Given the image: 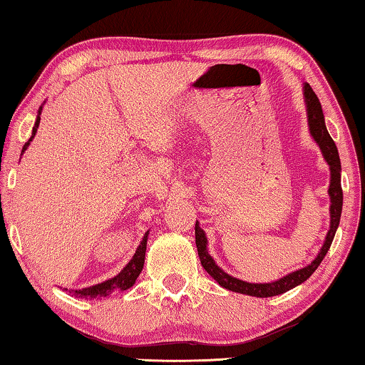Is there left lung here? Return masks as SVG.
I'll return each mask as SVG.
<instances>
[{
  "label": "left lung",
  "mask_w": 365,
  "mask_h": 365,
  "mask_svg": "<svg viewBox=\"0 0 365 365\" xmlns=\"http://www.w3.org/2000/svg\"><path fill=\"white\" fill-rule=\"evenodd\" d=\"M304 97H306V106H307V120H309V130L311 135L314 137L317 145L322 150L326 162L329 163L331 168V185H329V197H331V228L327 232L326 241L322 245L321 253L317 255V258L312 261L309 266H304L302 269H297L294 273H289L284 278H281L274 283H264V284H255V283H246V281L236 279L233 276L225 273L222 268H218L215 264L212 256L207 251V236H205L203 230L198 227V222L195 223V243H197L198 256L202 261V266L205 271L217 281L220 286L227 287L230 291L241 292V294L256 296V297H271L283 294V292L292 289V287L304 283L309 276L317 269V266L321 264V261L324 259L327 250L331 248L332 240H334L336 230L339 227V220H341L342 212V187H341V160H339V153L334 140H332L329 132L326 129L324 124V114H322L321 102L314 94V91L311 89L309 84L304 86Z\"/></svg>",
  "instance_id": "1"
}]
</instances>
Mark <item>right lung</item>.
I'll return each mask as SVG.
<instances>
[{
    "instance_id": "obj_1",
    "label": "right lung",
    "mask_w": 365,
    "mask_h": 365,
    "mask_svg": "<svg viewBox=\"0 0 365 365\" xmlns=\"http://www.w3.org/2000/svg\"><path fill=\"white\" fill-rule=\"evenodd\" d=\"M41 109H43V107H41ZM41 109H39V115H41ZM39 115H38V119H36V124L33 127V133H31V138L23 145V152L26 150L29 142L33 140L34 135H36V130H38V125H39V120H41ZM147 236H148V233H145V236L142 238L140 245H138V248L135 251V255H133V258L129 261V264H127L125 268L115 276V278L107 279V281H104V283L96 284L92 287H86V289L71 291V292H73V296L86 297V299H94V297H97V299H99V297H106V296L112 294V292H114L115 289L125 291V289H129L130 286L135 284V279L138 278V274H140V271L143 268V261H145Z\"/></svg>"
}]
</instances>
